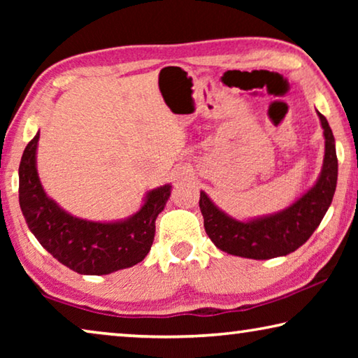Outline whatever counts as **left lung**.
I'll return each mask as SVG.
<instances>
[{
  "label": "left lung",
  "mask_w": 358,
  "mask_h": 358,
  "mask_svg": "<svg viewBox=\"0 0 358 358\" xmlns=\"http://www.w3.org/2000/svg\"><path fill=\"white\" fill-rule=\"evenodd\" d=\"M317 115L325 137L322 172L316 185L286 210L243 222L227 216L207 194L201 192L199 207L205 232L221 251L256 260L286 256L299 250L317 229L333 201L338 180L335 137L327 118L319 112Z\"/></svg>",
  "instance_id": "obj_1"
}]
</instances>
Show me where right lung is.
Instances as JSON below:
<instances>
[{
    "label": "right lung",
    "instance_id": "obj_1",
    "mask_svg": "<svg viewBox=\"0 0 358 358\" xmlns=\"http://www.w3.org/2000/svg\"><path fill=\"white\" fill-rule=\"evenodd\" d=\"M39 132L23 151L19 202L29 230L58 262L80 275H108L142 262L155 240V221L171 196V185L150 191L136 215L118 222L80 220L47 197L36 169Z\"/></svg>",
    "mask_w": 358,
    "mask_h": 358
}]
</instances>
